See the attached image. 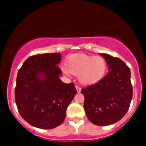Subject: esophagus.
Here are the masks:
<instances>
[{"label": "esophagus", "instance_id": "1", "mask_svg": "<svg viewBox=\"0 0 146 146\" xmlns=\"http://www.w3.org/2000/svg\"><path fill=\"white\" fill-rule=\"evenodd\" d=\"M75 88H76V90H77V92H78V93H80V92H81V88H80V86H75Z\"/></svg>", "mask_w": 146, "mask_h": 146}]
</instances>
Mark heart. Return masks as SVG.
I'll return each mask as SVG.
<instances>
[{
  "label": "heart",
  "instance_id": "obj_1",
  "mask_svg": "<svg viewBox=\"0 0 146 146\" xmlns=\"http://www.w3.org/2000/svg\"><path fill=\"white\" fill-rule=\"evenodd\" d=\"M66 66L62 70L66 75L72 73L78 75L79 81L86 86L99 82L104 78L107 71V63L104 58L86 54H74L66 60Z\"/></svg>",
  "mask_w": 146,
  "mask_h": 146
}]
</instances>
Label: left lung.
<instances>
[{
  "label": "left lung",
  "mask_w": 146,
  "mask_h": 146,
  "mask_svg": "<svg viewBox=\"0 0 146 146\" xmlns=\"http://www.w3.org/2000/svg\"><path fill=\"white\" fill-rule=\"evenodd\" d=\"M106 61L108 73L100 82L82 89L85 113L93 124L104 126L121 120L132 98L130 70L118 58L100 53Z\"/></svg>",
  "instance_id": "obj_1"
}]
</instances>
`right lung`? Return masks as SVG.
Masks as SVG:
<instances>
[{"label": "right lung", "mask_w": 146, "mask_h": 146, "mask_svg": "<svg viewBox=\"0 0 146 146\" xmlns=\"http://www.w3.org/2000/svg\"><path fill=\"white\" fill-rule=\"evenodd\" d=\"M61 57L58 53L30 56L18 72L15 101L18 112L36 128L52 129L61 124L77 93L73 84L60 80Z\"/></svg>", "instance_id": "obj_1"}]
</instances>
